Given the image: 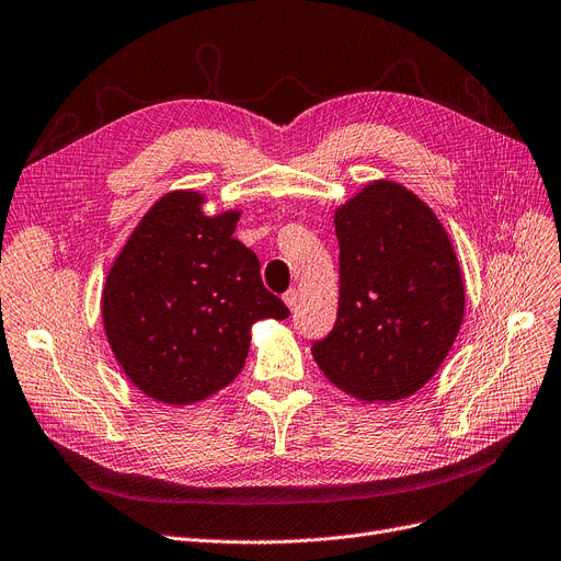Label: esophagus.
Here are the masks:
<instances>
[{"mask_svg": "<svg viewBox=\"0 0 561 561\" xmlns=\"http://www.w3.org/2000/svg\"><path fill=\"white\" fill-rule=\"evenodd\" d=\"M298 288H288L286 294H284V302H286V307L288 309H296L298 307Z\"/></svg>", "mask_w": 561, "mask_h": 561, "instance_id": "1", "label": "esophagus"}]
</instances>
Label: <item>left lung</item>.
<instances>
[{
	"mask_svg": "<svg viewBox=\"0 0 561 561\" xmlns=\"http://www.w3.org/2000/svg\"><path fill=\"white\" fill-rule=\"evenodd\" d=\"M339 309L311 355L323 376L364 403L408 399L451 351L466 284L435 213L397 181L378 179L334 210Z\"/></svg>",
	"mask_w": 561,
	"mask_h": 561,
	"instance_id": "8db88e82",
	"label": "left lung"
}]
</instances>
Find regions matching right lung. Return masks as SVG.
<instances>
[{"mask_svg": "<svg viewBox=\"0 0 561 561\" xmlns=\"http://www.w3.org/2000/svg\"><path fill=\"white\" fill-rule=\"evenodd\" d=\"M206 194L172 190L146 213L110 267L101 316L128 380L167 405L199 403L245 364L252 325L288 319L233 238L240 210L204 213Z\"/></svg>", "mask_w": 561, "mask_h": 561, "instance_id": "add662e5", "label": "right lung"}]
</instances>
